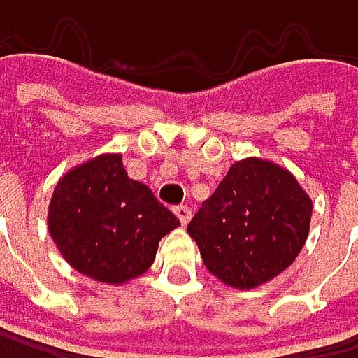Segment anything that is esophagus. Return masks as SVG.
I'll use <instances>...</instances> for the list:
<instances>
[{"instance_id": "obj_1", "label": "esophagus", "mask_w": 358, "mask_h": 358, "mask_svg": "<svg viewBox=\"0 0 358 358\" xmlns=\"http://www.w3.org/2000/svg\"><path fill=\"white\" fill-rule=\"evenodd\" d=\"M175 215H177L179 222L185 226V224L189 222V217H192V209H189L187 205H179V207H175Z\"/></svg>"}]
</instances>
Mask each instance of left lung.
I'll return each instance as SVG.
<instances>
[{
  "label": "left lung",
  "mask_w": 358,
  "mask_h": 358,
  "mask_svg": "<svg viewBox=\"0 0 358 358\" xmlns=\"http://www.w3.org/2000/svg\"><path fill=\"white\" fill-rule=\"evenodd\" d=\"M312 199L296 177L262 157L235 162L187 226L207 271L237 290L278 278L310 235Z\"/></svg>",
  "instance_id": "8db88e82"
}]
</instances>
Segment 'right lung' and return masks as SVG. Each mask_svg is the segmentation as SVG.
<instances>
[{"instance_id": "right-lung-1", "label": "right lung", "mask_w": 358, "mask_h": 358, "mask_svg": "<svg viewBox=\"0 0 358 358\" xmlns=\"http://www.w3.org/2000/svg\"><path fill=\"white\" fill-rule=\"evenodd\" d=\"M46 222L72 269L108 286L141 278L159 239L179 226L145 183L128 177L121 153H100L64 173Z\"/></svg>"}]
</instances>
